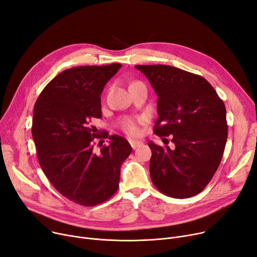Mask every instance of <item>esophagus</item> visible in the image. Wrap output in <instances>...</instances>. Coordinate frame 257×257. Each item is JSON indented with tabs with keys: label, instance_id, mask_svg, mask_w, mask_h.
I'll return each instance as SVG.
<instances>
[{
	"label": "esophagus",
	"instance_id": "34e87169",
	"mask_svg": "<svg viewBox=\"0 0 257 257\" xmlns=\"http://www.w3.org/2000/svg\"><path fill=\"white\" fill-rule=\"evenodd\" d=\"M130 144H131L133 149H136V148H138L142 144V142L141 141H137V140H130Z\"/></svg>",
	"mask_w": 257,
	"mask_h": 257
}]
</instances>
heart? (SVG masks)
<instances>
[{
	"instance_id": "obj_1",
	"label": "heart",
	"mask_w": 257,
	"mask_h": 257,
	"mask_svg": "<svg viewBox=\"0 0 257 257\" xmlns=\"http://www.w3.org/2000/svg\"><path fill=\"white\" fill-rule=\"evenodd\" d=\"M120 125H121L123 132L130 136H137L139 134L138 122L137 120H135L134 118H131V117L123 118L121 120V122H120Z\"/></svg>"
}]
</instances>
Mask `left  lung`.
<instances>
[{"instance_id":"8db88e82","label":"left lung","mask_w":257,"mask_h":257,"mask_svg":"<svg viewBox=\"0 0 257 257\" xmlns=\"http://www.w3.org/2000/svg\"><path fill=\"white\" fill-rule=\"evenodd\" d=\"M158 95L155 133L172 136L169 146L150 141L149 172L165 195L184 199L200 193L221 163L227 140L223 100L205 79L169 65H136Z\"/></svg>"}]
</instances>
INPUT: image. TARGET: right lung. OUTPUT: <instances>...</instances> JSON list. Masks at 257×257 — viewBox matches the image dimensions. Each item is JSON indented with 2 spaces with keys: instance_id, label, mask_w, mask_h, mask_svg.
<instances>
[{
  "instance_id": "1",
  "label": "right lung",
  "mask_w": 257,
  "mask_h": 257,
  "mask_svg": "<svg viewBox=\"0 0 257 257\" xmlns=\"http://www.w3.org/2000/svg\"><path fill=\"white\" fill-rule=\"evenodd\" d=\"M122 65L79 66L66 69L44 87L33 114L32 137L40 167L55 189L70 201L93 206L117 191L120 168L132 146L117 135L110 144L93 149L100 138L92 118L101 117L100 94Z\"/></svg>"
}]
</instances>
